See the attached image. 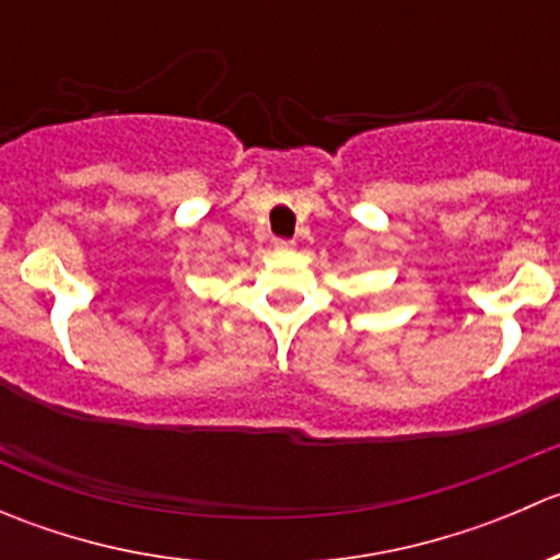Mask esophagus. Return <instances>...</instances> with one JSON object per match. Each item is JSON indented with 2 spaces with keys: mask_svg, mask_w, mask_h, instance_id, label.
I'll use <instances>...</instances> for the list:
<instances>
[{
  "mask_svg": "<svg viewBox=\"0 0 560 560\" xmlns=\"http://www.w3.org/2000/svg\"><path fill=\"white\" fill-rule=\"evenodd\" d=\"M292 246H295V241H287V238H276L273 241L276 252H292Z\"/></svg>",
  "mask_w": 560,
  "mask_h": 560,
  "instance_id": "34e87169",
  "label": "esophagus"
}]
</instances>
